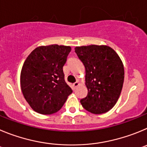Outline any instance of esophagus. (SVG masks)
<instances>
[{"instance_id":"obj_1","label":"esophagus","mask_w":147,"mask_h":147,"mask_svg":"<svg viewBox=\"0 0 147 147\" xmlns=\"http://www.w3.org/2000/svg\"><path fill=\"white\" fill-rule=\"evenodd\" d=\"M80 85V83H79V81H76L75 83H73V86L75 87V88H77V87L78 86Z\"/></svg>"}]
</instances>
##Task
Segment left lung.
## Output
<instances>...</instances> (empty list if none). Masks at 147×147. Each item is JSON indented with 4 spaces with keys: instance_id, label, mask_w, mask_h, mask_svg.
I'll list each match as a JSON object with an SVG mask.
<instances>
[{
    "instance_id": "obj_1",
    "label": "left lung",
    "mask_w": 147,
    "mask_h": 147,
    "mask_svg": "<svg viewBox=\"0 0 147 147\" xmlns=\"http://www.w3.org/2000/svg\"><path fill=\"white\" fill-rule=\"evenodd\" d=\"M85 67L88 94L80 100L84 109L94 114L106 113L118 101L122 89L124 65L116 51L108 45L80 46L75 48Z\"/></svg>"
}]
</instances>
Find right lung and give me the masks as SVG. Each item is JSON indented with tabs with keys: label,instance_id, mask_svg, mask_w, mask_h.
Wrapping results in <instances>:
<instances>
[{
	"label": "right lung",
	"instance_id": "right-lung-1",
	"mask_svg": "<svg viewBox=\"0 0 147 147\" xmlns=\"http://www.w3.org/2000/svg\"><path fill=\"white\" fill-rule=\"evenodd\" d=\"M70 51L69 46H39L25 61L20 73L21 90L34 111L44 115L56 113L72 94L63 72Z\"/></svg>",
	"mask_w": 147,
	"mask_h": 147
}]
</instances>
